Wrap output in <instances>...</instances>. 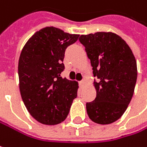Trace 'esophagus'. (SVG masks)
Wrapping results in <instances>:
<instances>
[{
  "instance_id": "1",
  "label": "esophagus",
  "mask_w": 147,
  "mask_h": 147,
  "mask_svg": "<svg viewBox=\"0 0 147 147\" xmlns=\"http://www.w3.org/2000/svg\"><path fill=\"white\" fill-rule=\"evenodd\" d=\"M79 84H80V85H81V86H83V85H84V84H86V80H85V79H83L82 81H80V83H79Z\"/></svg>"
}]
</instances>
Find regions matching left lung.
Instances as JSON below:
<instances>
[{"mask_svg":"<svg viewBox=\"0 0 147 147\" xmlns=\"http://www.w3.org/2000/svg\"><path fill=\"white\" fill-rule=\"evenodd\" d=\"M79 42L93 67L96 98L86 104L89 119L100 125L119 120L134 94L137 79L136 60L131 47L119 35L98 32L81 35Z\"/></svg>","mask_w":147,"mask_h":147,"instance_id":"left-lung-1","label":"left lung"}]
</instances>
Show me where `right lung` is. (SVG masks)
Wrapping results in <instances>:
<instances>
[{
	"instance_id": "obj_1",
	"label": "right lung",
	"mask_w": 147,
	"mask_h": 147,
	"mask_svg": "<svg viewBox=\"0 0 147 147\" xmlns=\"http://www.w3.org/2000/svg\"><path fill=\"white\" fill-rule=\"evenodd\" d=\"M79 36L47 26L36 32L22 50L18 62L21 96L30 115L43 125L63 122L77 97L78 82L60 74L65 50Z\"/></svg>"
}]
</instances>
